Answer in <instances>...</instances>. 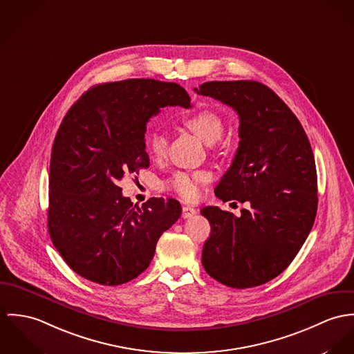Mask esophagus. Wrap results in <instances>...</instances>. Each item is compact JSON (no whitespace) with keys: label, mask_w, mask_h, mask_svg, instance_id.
<instances>
[{"label":"esophagus","mask_w":354,"mask_h":354,"mask_svg":"<svg viewBox=\"0 0 354 354\" xmlns=\"http://www.w3.org/2000/svg\"><path fill=\"white\" fill-rule=\"evenodd\" d=\"M196 210L192 206H183L182 209V217L183 218H192L193 216H196Z\"/></svg>","instance_id":"1"}]
</instances>
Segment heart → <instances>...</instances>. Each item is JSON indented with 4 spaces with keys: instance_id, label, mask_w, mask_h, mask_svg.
<instances>
[{
    "instance_id": "b5f03b06",
    "label": "heart",
    "mask_w": 354,
    "mask_h": 354,
    "mask_svg": "<svg viewBox=\"0 0 354 354\" xmlns=\"http://www.w3.org/2000/svg\"><path fill=\"white\" fill-rule=\"evenodd\" d=\"M183 123L206 144L217 142L224 133V120L213 110L201 109L186 115ZM148 152L152 158H160L167 151V137L161 131H151L147 136ZM205 171H178L162 182V187L185 201H194L199 196V189L209 180Z\"/></svg>"
}]
</instances>
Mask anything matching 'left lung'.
<instances>
[{"label":"left lung","mask_w":354,"mask_h":354,"mask_svg":"<svg viewBox=\"0 0 354 354\" xmlns=\"http://www.w3.org/2000/svg\"><path fill=\"white\" fill-rule=\"evenodd\" d=\"M196 92L239 115V148L214 194L250 206L239 217L217 206L201 210L212 228L202 265L231 288L266 283L290 265L314 225L317 179L311 144L299 119L265 84L209 81Z\"/></svg>","instance_id":"obj_1"}]
</instances>
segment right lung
<instances>
[{
    "label": "right lung",
    "instance_id": "add662e5",
    "mask_svg": "<svg viewBox=\"0 0 354 354\" xmlns=\"http://www.w3.org/2000/svg\"><path fill=\"white\" fill-rule=\"evenodd\" d=\"M167 106L190 109L175 82L130 79L86 91L62 120L51 149L47 227L54 247L77 274L120 285L141 274L158 237L182 214L176 199L142 206L122 196L118 182L149 167L145 131Z\"/></svg>",
    "mask_w": 354,
    "mask_h": 354
}]
</instances>
